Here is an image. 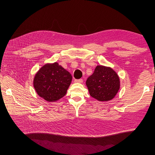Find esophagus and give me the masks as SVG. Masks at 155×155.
I'll use <instances>...</instances> for the list:
<instances>
[{"label":"esophagus","mask_w":155,"mask_h":155,"mask_svg":"<svg viewBox=\"0 0 155 155\" xmlns=\"http://www.w3.org/2000/svg\"><path fill=\"white\" fill-rule=\"evenodd\" d=\"M83 82V80L81 78V79H75L74 83H82Z\"/></svg>","instance_id":"34e87169"}]
</instances>
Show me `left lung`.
<instances>
[{
    "label": "left lung",
    "mask_w": 155,
    "mask_h": 155,
    "mask_svg": "<svg viewBox=\"0 0 155 155\" xmlns=\"http://www.w3.org/2000/svg\"><path fill=\"white\" fill-rule=\"evenodd\" d=\"M86 84L92 97L98 101H108L118 92L120 78L112 68L98 65L93 74L87 78Z\"/></svg>",
    "instance_id": "left-lung-1"
}]
</instances>
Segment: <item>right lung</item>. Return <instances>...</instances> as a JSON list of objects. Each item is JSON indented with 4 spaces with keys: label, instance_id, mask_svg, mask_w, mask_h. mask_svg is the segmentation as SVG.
<instances>
[{
    "label": "right lung",
    "instance_id": "obj_1",
    "mask_svg": "<svg viewBox=\"0 0 155 155\" xmlns=\"http://www.w3.org/2000/svg\"><path fill=\"white\" fill-rule=\"evenodd\" d=\"M71 81L70 72L56 62L39 69L34 77L33 86L38 96L48 102H55L66 94Z\"/></svg>",
    "mask_w": 155,
    "mask_h": 155
}]
</instances>
